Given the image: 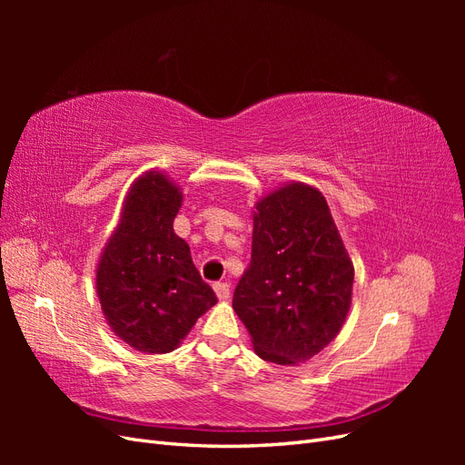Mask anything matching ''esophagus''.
Wrapping results in <instances>:
<instances>
[{"instance_id": "1", "label": "esophagus", "mask_w": 465, "mask_h": 465, "mask_svg": "<svg viewBox=\"0 0 465 465\" xmlns=\"http://www.w3.org/2000/svg\"><path fill=\"white\" fill-rule=\"evenodd\" d=\"M219 301H229L231 299V285L229 283H215L213 285Z\"/></svg>"}]
</instances>
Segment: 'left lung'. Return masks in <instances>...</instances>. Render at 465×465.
I'll return each instance as SVG.
<instances>
[{
    "mask_svg": "<svg viewBox=\"0 0 465 465\" xmlns=\"http://www.w3.org/2000/svg\"><path fill=\"white\" fill-rule=\"evenodd\" d=\"M250 267L232 308L270 362H304L340 333L351 306L353 263L323 195L289 184L260 200Z\"/></svg>",
    "mask_w": 465,
    "mask_h": 465,
    "instance_id": "obj_1",
    "label": "left lung"
}]
</instances>
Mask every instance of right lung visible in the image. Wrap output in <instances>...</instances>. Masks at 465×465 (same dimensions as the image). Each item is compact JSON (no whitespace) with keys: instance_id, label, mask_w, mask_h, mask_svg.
<instances>
[{"instance_id":"add662e5","label":"right lung","mask_w":465,"mask_h":465,"mask_svg":"<svg viewBox=\"0 0 465 465\" xmlns=\"http://www.w3.org/2000/svg\"><path fill=\"white\" fill-rule=\"evenodd\" d=\"M180 203L182 193L164 174L139 178L98 262L96 291L110 328L143 353L174 351L217 302L173 229Z\"/></svg>"}]
</instances>
